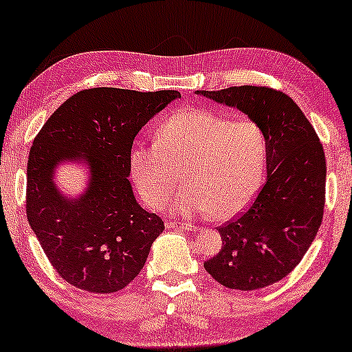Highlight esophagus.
<instances>
[{
	"instance_id": "34e87169",
	"label": "esophagus",
	"mask_w": 352,
	"mask_h": 352,
	"mask_svg": "<svg viewBox=\"0 0 352 352\" xmlns=\"http://www.w3.org/2000/svg\"><path fill=\"white\" fill-rule=\"evenodd\" d=\"M165 226L168 229H181V230H195L197 228L187 223H176V221H166Z\"/></svg>"
}]
</instances>
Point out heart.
I'll list each match as a JSON object with an SVG mask.
<instances>
[{"mask_svg": "<svg viewBox=\"0 0 352 352\" xmlns=\"http://www.w3.org/2000/svg\"><path fill=\"white\" fill-rule=\"evenodd\" d=\"M153 145L131 151L129 168L148 206L160 207L184 182L190 187L173 209L229 220L252 203L261 188L267 142L258 124L230 120L207 109H188L159 126Z\"/></svg>", "mask_w": 352, "mask_h": 352, "instance_id": "heart-1", "label": "heart"}]
</instances>
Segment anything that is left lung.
I'll return each mask as SVG.
<instances>
[{
    "label": "left lung",
    "instance_id": "8db88e82",
    "mask_svg": "<svg viewBox=\"0 0 352 352\" xmlns=\"http://www.w3.org/2000/svg\"><path fill=\"white\" fill-rule=\"evenodd\" d=\"M239 109L258 124L267 142V181L243 215L218 228L221 251L204 263L228 289L257 290L284 279L301 262L322 220L326 159L312 124L290 96L241 85L197 90Z\"/></svg>",
    "mask_w": 352,
    "mask_h": 352
}]
</instances>
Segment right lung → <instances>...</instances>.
Masks as SVG:
<instances>
[{
    "label": "right lung",
    "instance_id": "add662e5",
    "mask_svg": "<svg viewBox=\"0 0 352 352\" xmlns=\"http://www.w3.org/2000/svg\"><path fill=\"white\" fill-rule=\"evenodd\" d=\"M176 98L177 90H82L34 138L28 221L56 272L76 289L104 295L124 289L165 229L157 215L137 203L129 159L135 135ZM63 163L88 170V186L78 197H68L54 181Z\"/></svg>",
    "mask_w": 352,
    "mask_h": 352
}]
</instances>
